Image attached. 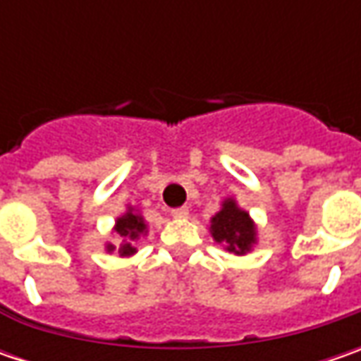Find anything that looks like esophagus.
Here are the masks:
<instances>
[{
	"label": "esophagus",
	"mask_w": 361,
	"mask_h": 361,
	"mask_svg": "<svg viewBox=\"0 0 361 361\" xmlns=\"http://www.w3.org/2000/svg\"><path fill=\"white\" fill-rule=\"evenodd\" d=\"M171 215H173L174 219H187L188 207H176V209H173V211H171Z\"/></svg>",
	"instance_id": "esophagus-1"
}]
</instances>
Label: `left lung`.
Returning a JSON list of instances; mask_svg holds the SVG:
<instances>
[{"label":"left lung","instance_id":"left-lung-1","mask_svg":"<svg viewBox=\"0 0 361 361\" xmlns=\"http://www.w3.org/2000/svg\"><path fill=\"white\" fill-rule=\"evenodd\" d=\"M213 237L219 243H227V251L243 255L255 243V227L249 215L233 201H227L223 209L213 216Z\"/></svg>","mask_w":361,"mask_h":361}]
</instances>
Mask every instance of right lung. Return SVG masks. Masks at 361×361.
Here are the masks:
<instances>
[{
    "instance_id": "1",
    "label": "right lung",
    "mask_w": 361,
    "mask_h": 361,
    "mask_svg": "<svg viewBox=\"0 0 361 361\" xmlns=\"http://www.w3.org/2000/svg\"><path fill=\"white\" fill-rule=\"evenodd\" d=\"M146 229L145 221H142V216L140 215H134V213H126L124 216H120L118 221H116V233H118L122 239H128V241H124L120 245L118 253L120 255H132L136 249L132 247L130 239H136L138 235H142ZM114 249V245H108V251H112Z\"/></svg>"
}]
</instances>
